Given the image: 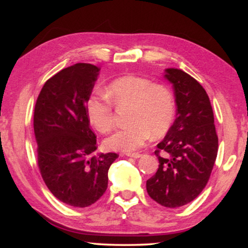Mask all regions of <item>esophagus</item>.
I'll return each mask as SVG.
<instances>
[{
  "label": "esophagus",
  "mask_w": 248,
  "mask_h": 248,
  "mask_svg": "<svg viewBox=\"0 0 248 248\" xmlns=\"http://www.w3.org/2000/svg\"><path fill=\"white\" fill-rule=\"evenodd\" d=\"M125 155L129 157H133V158H139L142 156V154H140V153H127Z\"/></svg>",
  "instance_id": "1"
}]
</instances>
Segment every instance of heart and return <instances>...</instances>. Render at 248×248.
Returning a JSON list of instances; mask_svg holds the SVG:
<instances>
[{"mask_svg":"<svg viewBox=\"0 0 248 248\" xmlns=\"http://www.w3.org/2000/svg\"><path fill=\"white\" fill-rule=\"evenodd\" d=\"M106 94L117 107L129 106V124L105 140L106 149L120 152L136 151L152 136L159 138L167 132L175 115L171 92L148 78L127 75L112 81ZM90 123L102 133L114 127V111L106 98L92 96L86 102Z\"/></svg>","mask_w":248,"mask_h":248,"instance_id":"b5f03b06","label":"heart"}]
</instances>
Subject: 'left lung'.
<instances>
[{
    "label": "left lung",
    "mask_w": 248,
    "mask_h": 248,
    "mask_svg": "<svg viewBox=\"0 0 248 248\" xmlns=\"http://www.w3.org/2000/svg\"><path fill=\"white\" fill-rule=\"evenodd\" d=\"M175 94L176 119L156 145L158 169L146 180L149 196L163 207L191 202L207 185L217 154V136L209 96L180 69H165Z\"/></svg>",
    "instance_id": "obj_1"
}]
</instances>
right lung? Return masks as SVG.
Here are the masks:
<instances>
[{"instance_id": "add662e5", "label": "right lung", "mask_w": 248, "mask_h": 248, "mask_svg": "<svg viewBox=\"0 0 248 248\" xmlns=\"http://www.w3.org/2000/svg\"><path fill=\"white\" fill-rule=\"evenodd\" d=\"M99 68L77 63L50 78L33 112L38 166L51 194L72 207L95 203L108 186L116 153L93 155L96 136L90 127L86 102Z\"/></svg>"}]
</instances>
